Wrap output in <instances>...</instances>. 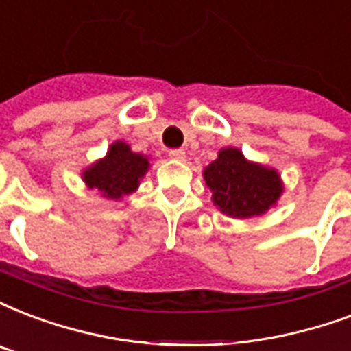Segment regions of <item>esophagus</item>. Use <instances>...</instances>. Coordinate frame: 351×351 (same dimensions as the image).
<instances>
[{"label":"esophagus","instance_id":"esophagus-1","mask_svg":"<svg viewBox=\"0 0 351 351\" xmlns=\"http://www.w3.org/2000/svg\"><path fill=\"white\" fill-rule=\"evenodd\" d=\"M168 155H170V159H176V160H185L186 157L185 149H181V147H173V149L168 152Z\"/></svg>","mask_w":351,"mask_h":351}]
</instances>
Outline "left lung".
Returning a JSON list of instances; mask_svg holds the SVG:
<instances>
[{"label":"left lung","instance_id":"obj_1","mask_svg":"<svg viewBox=\"0 0 351 351\" xmlns=\"http://www.w3.org/2000/svg\"><path fill=\"white\" fill-rule=\"evenodd\" d=\"M204 179L213 192V204L231 218L265 215L283 192L274 168L250 162L237 147L220 149L218 159L204 170Z\"/></svg>","mask_w":351,"mask_h":351}]
</instances>
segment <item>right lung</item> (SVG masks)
<instances>
[{
  "label": "right lung",
  "mask_w": 351,
  "mask_h": 351,
  "mask_svg": "<svg viewBox=\"0 0 351 351\" xmlns=\"http://www.w3.org/2000/svg\"><path fill=\"white\" fill-rule=\"evenodd\" d=\"M149 168L146 155L131 152L125 142L118 141L109 147L104 159L86 168L83 181L88 189L109 199H122L138 189L141 179Z\"/></svg>",
  "instance_id": "obj_1"
}]
</instances>
